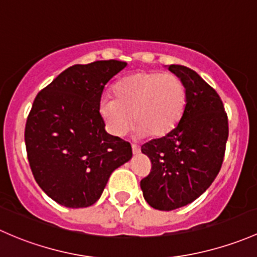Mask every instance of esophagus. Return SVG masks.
I'll list each match as a JSON object with an SVG mask.
<instances>
[{"label":"esophagus","instance_id":"1","mask_svg":"<svg viewBox=\"0 0 257 257\" xmlns=\"http://www.w3.org/2000/svg\"><path fill=\"white\" fill-rule=\"evenodd\" d=\"M140 147L137 146V145H132V152L135 153V155H137V153H140Z\"/></svg>","mask_w":257,"mask_h":257}]
</instances>
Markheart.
<instances>
[{
	"label": "heart",
	"mask_w": 257,
	"mask_h": 257,
	"mask_svg": "<svg viewBox=\"0 0 257 257\" xmlns=\"http://www.w3.org/2000/svg\"><path fill=\"white\" fill-rule=\"evenodd\" d=\"M102 97L99 112L110 134L121 137L136 123L137 136L163 137L177 127L187 105L183 81L174 74L141 70L123 76Z\"/></svg>",
	"instance_id": "1"
}]
</instances>
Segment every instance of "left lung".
I'll list each match as a JSON object with an SVG mask.
<instances>
[{
  "label": "left lung",
  "instance_id": "obj_1",
  "mask_svg": "<svg viewBox=\"0 0 257 257\" xmlns=\"http://www.w3.org/2000/svg\"><path fill=\"white\" fill-rule=\"evenodd\" d=\"M168 69L186 86V110L168 135L142 145L152 168L140 183L148 204L166 211L189 204L210 187L223 165L229 136L218 92L189 68L172 64Z\"/></svg>",
  "mask_w": 257,
  "mask_h": 257
}]
</instances>
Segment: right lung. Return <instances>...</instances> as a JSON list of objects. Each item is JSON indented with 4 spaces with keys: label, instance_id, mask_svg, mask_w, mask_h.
<instances>
[{
    "label": "right lung",
    "instance_id": "obj_1",
    "mask_svg": "<svg viewBox=\"0 0 257 257\" xmlns=\"http://www.w3.org/2000/svg\"><path fill=\"white\" fill-rule=\"evenodd\" d=\"M126 65L113 59L73 65L34 99L25 130L28 162L58 204L92 205L111 173L131 160V145L107 134L99 112L105 85Z\"/></svg>",
    "mask_w": 257,
    "mask_h": 257
}]
</instances>
